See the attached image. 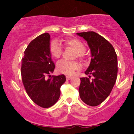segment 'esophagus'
Returning a JSON list of instances; mask_svg holds the SVG:
<instances>
[{
	"instance_id": "obj_1",
	"label": "esophagus",
	"mask_w": 134,
	"mask_h": 134,
	"mask_svg": "<svg viewBox=\"0 0 134 134\" xmlns=\"http://www.w3.org/2000/svg\"><path fill=\"white\" fill-rule=\"evenodd\" d=\"M71 78H72V77L70 76H66V80H69Z\"/></svg>"
}]
</instances>
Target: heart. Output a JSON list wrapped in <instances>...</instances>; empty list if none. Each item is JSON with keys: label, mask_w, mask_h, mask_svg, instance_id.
<instances>
[{"label": "heart", "mask_w": 134, "mask_h": 134, "mask_svg": "<svg viewBox=\"0 0 134 134\" xmlns=\"http://www.w3.org/2000/svg\"><path fill=\"white\" fill-rule=\"evenodd\" d=\"M67 47H71L75 51L73 58H79L82 60L85 59L86 54L85 53V45L82 42L78 39L71 37L65 39L63 41ZM49 52L51 56L55 59H58L62 56V48L60 44L56 40H54L51 43L49 46ZM58 71L62 74L67 75H73L75 71L80 68V64L78 62H69L66 60H60L58 62L56 65Z\"/></svg>", "instance_id": "b5f03b06"}]
</instances>
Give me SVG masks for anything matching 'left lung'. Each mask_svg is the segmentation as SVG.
Listing matches in <instances>:
<instances>
[{"label": "left lung", "instance_id": "obj_1", "mask_svg": "<svg viewBox=\"0 0 134 134\" xmlns=\"http://www.w3.org/2000/svg\"><path fill=\"white\" fill-rule=\"evenodd\" d=\"M77 34L87 41L92 56L85 72L90 76L80 78V97L86 104L97 106L108 97L115 83L118 71L117 54L113 45L96 32Z\"/></svg>", "mask_w": 134, "mask_h": 134}]
</instances>
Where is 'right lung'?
Listing matches in <instances>:
<instances>
[{
    "mask_svg": "<svg viewBox=\"0 0 134 134\" xmlns=\"http://www.w3.org/2000/svg\"><path fill=\"white\" fill-rule=\"evenodd\" d=\"M50 37L48 33L43 34L29 43L22 58L21 69L27 94L43 108L51 107L58 100L60 87L66 80L63 75L51 76L55 65L49 52Z\"/></svg>",
    "mask_w": 134,
    "mask_h": 134,
    "instance_id": "add662e5",
    "label": "right lung"
}]
</instances>
